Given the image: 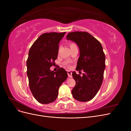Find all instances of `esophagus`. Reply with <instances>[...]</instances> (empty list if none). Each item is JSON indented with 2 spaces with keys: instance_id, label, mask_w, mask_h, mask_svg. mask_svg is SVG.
<instances>
[{
  "instance_id": "obj_1",
  "label": "esophagus",
  "mask_w": 131,
  "mask_h": 131,
  "mask_svg": "<svg viewBox=\"0 0 131 131\" xmlns=\"http://www.w3.org/2000/svg\"><path fill=\"white\" fill-rule=\"evenodd\" d=\"M67 73H68V77L69 78H72V73L71 71H67Z\"/></svg>"
}]
</instances>
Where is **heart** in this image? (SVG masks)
Returning <instances> with one entry per match:
<instances>
[{"mask_svg":"<svg viewBox=\"0 0 131 131\" xmlns=\"http://www.w3.org/2000/svg\"><path fill=\"white\" fill-rule=\"evenodd\" d=\"M69 46H70V49L76 48V47H77V45L76 44V43H75L74 42H69ZM63 64H64V65L66 66V67H68V68H70L71 66L68 62H65L64 63H63Z\"/></svg>","mask_w":131,"mask_h":131,"instance_id":"heart-1","label":"heart"}]
</instances>
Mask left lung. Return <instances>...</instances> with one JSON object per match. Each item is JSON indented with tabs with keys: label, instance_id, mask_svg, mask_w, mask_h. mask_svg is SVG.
Here are the masks:
<instances>
[{
	"label": "left lung",
	"instance_id": "obj_1",
	"mask_svg": "<svg viewBox=\"0 0 131 131\" xmlns=\"http://www.w3.org/2000/svg\"><path fill=\"white\" fill-rule=\"evenodd\" d=\"M77 43L80 56L76 70H83V76L73 72L76 84L72 91L73 97L79 101L88 102L98 93L103 80L105 56L101 42L86 31L69 33L66 37Z\"/></svg>",
	"mask_w": 131,
	"mask_h": 131
}]
</instances>
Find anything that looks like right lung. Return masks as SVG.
Returning <instances> with one entry per match:
<instances>
[{"label": "right lung", "instance_id": "add662e5", "mask_svg": "<svg viewBox=\"0 0 131 131\" xmlns=\"http://www.w3.org/2000/svg\"><path fill=\"white\" fill-rule=\"evenodd\" d=\"M66 32L45 33L41 34L29 51L27 61V74L29 88L38 102L49 104L57 98L58 90L68 77L64 69L54 72L50 67L57 58L59 42Z\"/></svg>", "mask_w": 131, "mask_h": 131}]
</instances>
